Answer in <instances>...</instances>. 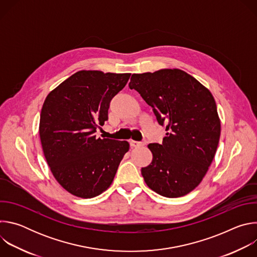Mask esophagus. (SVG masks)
<instances>
[{"label": "esophagus", "mask_w": 257, "mask_h": 257, "mask_svg": "<svg viewBox=\"0 0 257 257\" xmlns=\"http://www.w3.org/2000/svg\"><path fill=\"white\" fill-rule=\"evenodd\" d=\"M145 144H146V141H142V142L134 141V140L130 141V146H131V148H140V146H144Z\"/></svg>", "instance_id": "esophagus-1"}]
</instances>
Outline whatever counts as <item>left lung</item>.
<instances>
[{"mask_svg":"<svg viewBox=\"0 0 257 257\" xmlns=\"http://www.w3.org/2000/svg\"><path fill=\"white\" fill-rule=\"evenodd\" d=\"M129 87L153 107L167 131L162 144H149L153 161L141 169L146 185L165 197L188 194L205 176L221 135L211 92L180 69L133 74Z\"/></svg>","mask_w":257,"mask_h":257,"instance_id":"left-lung-1","label":"left lung"}]
</instances>
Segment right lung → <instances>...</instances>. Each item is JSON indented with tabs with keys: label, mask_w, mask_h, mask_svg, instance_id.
<instances>
[{
	"label": "right lung",
	"mask_w": 257,
	"mask_h": 257,
	"mask_svg": "<svg viewBox=\"0 0 257 257\" xmlns=\"http://www.w3.org/2000/svg\"><path fill=\"white\" fill-rule=\"evenodd\" d=\"M130 75L81 70L45 99L40 120L44 155L55 179L72 195L92 198L105 191L129 151L127 141L97 138L95 133Z\"/></svg>",
	"instance_id": "add662e5"
}]
</instances>
